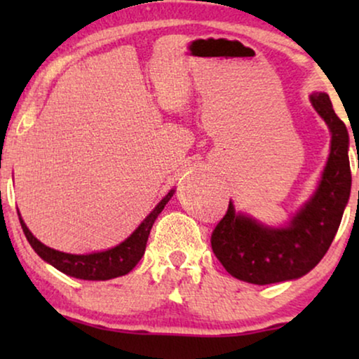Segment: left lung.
I'll return each mask as SVG.
<instances>
[{"label":"left lung","mask_w":359,"mask_h":359,"mask_svg":"<svg viewBox=\"0 0 359 359\" xmlns=\"http://www.w3.org/2000/svg\"><path fill=\"white\" fill-rule=\"evenodd\" d=\"M311 101L332 132L330 156L313 198L286 229L264 227L235 214L229 203L210 235L214 255L240 281L263 286L304 276L323 258L340 227L351 191L350 137L328 95L313 93Z\"/></svg>","instance_id":"8db88e82"}]
</instances>
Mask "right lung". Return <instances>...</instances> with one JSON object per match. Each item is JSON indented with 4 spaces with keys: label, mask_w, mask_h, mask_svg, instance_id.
I'll list each match as a JSON object with an SVG mask.
<instances>
[{
    "label": "right lung",
    "mask_w": 359,
    "mask_h": 359,
    "mask_svg": "<svg viewBox=\"0 0 359 359\" xmlns=\"http://www.w3.org/2000/svg\"><path fill=\"white\" fill-rule=\"evenodd\" d=\"M173 193L175 189H171L170 193L160 201L158 205L151 210L149 217L139 225V229H137L129 238L124 240L121 245H117V247L100 253L70 255L48 248L34 237L31 230L26 227V224H24V220L21 217H19V222H21L22 232L26 235L27 242L31 243L34 252H36L43 262L50 263L53 268L68 274V276L88 279V281H106V279L124 276V274L132 271L135 264L140 262V258L144 257L145 253L147 240H149L154 222L156 217H158L161 210H163L166 203L171 199Z\"/></svg>",
    "instance_id": "right-lung-1"
}]
</instances>
